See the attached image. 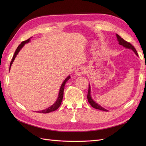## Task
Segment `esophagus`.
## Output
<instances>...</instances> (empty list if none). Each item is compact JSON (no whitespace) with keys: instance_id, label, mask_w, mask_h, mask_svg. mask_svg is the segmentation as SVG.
Returning a JSON list of instances; mask_svg holds the SVG:
<instances>
[{"instance_id":"34e87169","label":"esophagus","mask_w":146,"mask_h":146,"mask_svg":"<svg viewBox=\"0 0 146 146\" xmlns=\"http://www.w3.org/2000/svg\"><path fill=\"white\" fill-rule=\"evenodd\" d=\"M86 72V70L84 68L82 67H78L76 69V71H75V74L78 76H80L84 74Z\"/></svg>"}]
</instances>
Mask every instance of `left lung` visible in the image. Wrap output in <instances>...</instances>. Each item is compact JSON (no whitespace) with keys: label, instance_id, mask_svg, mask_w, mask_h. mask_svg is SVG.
<instances>
[{"label":"left lung","instance_id":"left-lung-1","mask_svg":"<svg viewBox=\"0 0 146 146\" xmlns=\"http://www.w3.org/2000/svg\"><path fill=\"white\" fill-rule=\"evenodd\" d=\"M116 37H117V41L119 42V45H121V46H122L123 47H124L126 48H130V49L132 50L134 52V53L137 56H138V53H137V51L136 50L135 48L133 46H132L130 42H128L126 41H125L124 39H123V38H122L117 34H116ZM87 98H88V102H89L90 104L91 105V107H92L96 108V109L102 110V111H108V110H106L105 108H103L102 107H101V106L99 104H98V103L96 102L93 100V99L92 98L91 95V86H90V83H89V88H88Z\"/></svg>","mask_w":146,"mask_h":146}]
</instances>
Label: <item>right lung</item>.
Segmentation results:
<instances>
[{"label": "right lung", "instance_id": "add662e5", "mask_svg": "<svg viewBox=\"0 0 146 146\" xmlns=\"http://www.w3.org/2000/svg\"><path fill=\"white\" fill-rule=\"evenodd\" d=\"M32 38V37H31ZM30 38L29 39H28L26 41H24L23 42H22L21 43V44H19L18 46V47H17V48H16V50L15 52V54L14 55H13V58H12V60L11 61L10 63V68L11 67V65L13 63V61H14L15 58L16 57L17 55L18 54V53L19 52V51L21 50V49L22 48H23L25 44H27L28 42H29L30 41ZM70 76H68L66 78L65 80L63 81V83L61 84V87L60 88V91H59V93H58V98H57L56 100L55 101V102L52 105H51L50 107H49L48 108L45 109V110H41V111H37L36 112L37 113H50V112H52V111H55L56 110L58 109L59 108L60 106L61 105V102H62V100H63V94H64V86H65V84L67 82L69 79H70Z\"/></svg>", "mask_w": 146, "mask_h": 146}]
</instances>
